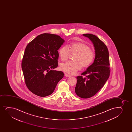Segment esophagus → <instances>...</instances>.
Returning a JSON list of instances; mask_svg holds the SVG:
<instances>
[{"label":"esophagus","mask_w":132,"mask_h":132,"mask_svg":"<svg viewBox=\"0 0 132 132\" xmlns=\"http://www.w3.org/2000/svg\"><path fill=\"white\" fill-rule=\"evenodd\" d=\"M65 75L66 77H70L71 76L70 74H67V73H65Z\"/></svg>","instance_id":"34e87169"}]
</instances>
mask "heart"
I'll use <instances>...</instances> for the list:
<instances>
[{"instance_id": "1", "label": "heart", "mask_w": 132, "mask_h": 132, "mask_svg": "<svg viewBox=\"0 0 132 132\" xmlns=\"http://www.w3.org/2000/svg\"><path fill=\"white\" fill-rule=\"evenodd\" d=\"M70 53H76L74 60L61 64V70L67 73L73 74L80 70L82 66L87 67L93 63L95 54L88 45L82 42H73L67 46H63L59 51L61 60L65 61L68 59Z\"/></svg>"}]
</instances>
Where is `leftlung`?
Listing matches in <instances>:
<instances>
[{
    "instance_id": "1",
    "label": "left lung",
    "mask_w": 132,
    "mask_h": 132,
    "mask_svg": "<svg viewBox=\"0 0 132 132\" xmlns=\"http://www.w3.org/2000/svg\"><path fill=\"white\" fill-rule=\"evenodd\" d=\"M93 43L95 50L94 62L77 77L75 91L79 97L89 98L100 90L108 80L110 73L109 52L106 45L99 38L92 34H83Z\"/></svg>"
}]
</instances>
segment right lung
<instances>
[{
    "mask_svg": "<svg viewBox=\"0 0 132 132\" xmlns=\"http://www.w3.org/2000/svg\"><path fill=\"white\" fill-rule=\"evenodd\" d=\"M65 40L55 34H43L29 43L21 63L26 84L30 91L40 97L53 93L64 76L54 70L58 65V50Z\"/></svg>",
    "mask_w": 132,
    "mask_h": 132,
    "instance_id": "right-lung-1",
    "label": "right lung"
}]
</instances>
